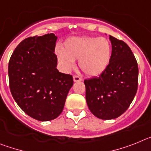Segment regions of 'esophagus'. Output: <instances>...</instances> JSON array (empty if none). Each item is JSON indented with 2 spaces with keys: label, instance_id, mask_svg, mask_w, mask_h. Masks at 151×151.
Masks as SVG:
<instances>
[{
  "label": "esophagus",
  "instance_id": "esophagus-1",
  "mask_svg": "<svg viewBox=\"0 0 151 151\" xmlns=\"http://www.w3.org/2000/svg\"><path fill=\"white\" fill-rule=\"evenodd\" d=\"M73 79H74V82H80V81H82V79H81V77L76 75H74V77H73Z\"/></svg>",
  "mask_w": 151,
  "mask_h": 151
}]
</instances>
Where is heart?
Instances as JSON below:
<instances>
[{
    "mask_svg": "<svg viewBox=\"0 0 151 151\" xmlns=\"http://www.w3.org/2000/svg\"><path fill=\"white\" fill-rule=\"evenodd\" d=\"M63 70L69 71L78 60V66L89 77H97L106 71L112 58V45L105 37H73L68 39L63 49L55 51Z\"/></svg>",
    "mask_w": 151,
    "mask_h": 151,
    "instance_id": "obj_1",
    "label": "heart"
}]
</instances>
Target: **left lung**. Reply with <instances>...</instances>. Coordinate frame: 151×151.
<instances>
[{
    "label": "left lung",
    "instance_id": "1",
    "mask_svg": "<svg viewBox=\"0 0 151 151\" xmlns=\"http://www.w3.org/2000/svg\"><path fill=\"white\" fill-rule=\"evenodd\" d=\"M112 58L108 68L99 77L86 79V100L89 109L103 120L124 113L135 96L138 67L128 45L109 36Z\"/></svg>",
    "mask_w": 151,
    "mask_h": 151
}]
</instances>
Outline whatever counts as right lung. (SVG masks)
Masks as SVG:
<instances>
[{
    "mask_svg": "<svg viewBox=\"0 0 151 151\" xmlns=\"http://www.w3.org/2000/svg\"><path fill=\"white\" fill-rule=\"evenodd\" d=\"M58 36L49 33L29 37L13 52L8 65L10 89L25 113L41 122L61 113L73 77L57 69L55 54Z\"/></svg>",
    "mask_w": 151,
    "mask_h": 151,
    "instance_id": "1",
    "label": "right lung"
}]
</instances>
